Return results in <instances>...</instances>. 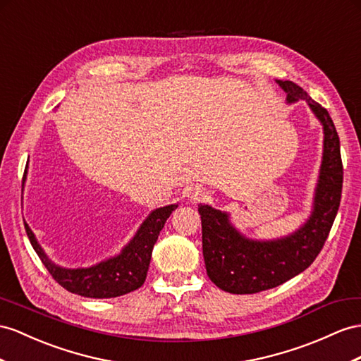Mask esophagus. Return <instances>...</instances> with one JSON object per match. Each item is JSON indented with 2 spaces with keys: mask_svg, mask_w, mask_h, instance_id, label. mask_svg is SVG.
I'll use <instances>...</instances> for the list:
<instances>
[{
  "mask_svg": "<svg viewBox=\"0 0 361 361\" xmlns=\"http://www.w3.org/2000/svg\"><path fill=\"white\" fill-rule=\"evenodd\" d=\"M206 195H207L206 189L201 186H193L188 190V200L192 202V204H197V202L202 201L206 198Z\"/></svg>",
  "mask_w": 361,
  "mask_h": 361,
  "instance_id": "obj_1",
  "label": "esophagus"
}]
</instances>
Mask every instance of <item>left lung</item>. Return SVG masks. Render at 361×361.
<instances>
[{
    "instance_id": "1",
    "label": "left lung",
    "mask_w": 361,
    "mask_h": 361,
    "mask_svg": "<svg viewBox=\"0 0 361 361\" xmlns=\"http://www.w3.org/2000/svg\"><path fill=\"white\" fill-rule=\"evenodd\" d=\"M286 104L305 100L323 128V152L311 214L293 233L276 239L248 238L233 226L230 214L200 204L202 256L210 281L232 294L274 288L305 271L320 253L334 223L341 198L343 166L340 140L328 111L291 80H276Z\"/></svg>"
}]
</instances>
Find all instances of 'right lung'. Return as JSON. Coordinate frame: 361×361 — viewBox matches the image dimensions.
<instances>
[{"instance_id": "right-lung-1", "label": "right lung", "mask_w": 361, "mask_h": 361, "mask_svg": "<svg viewBox=\"0 0 361 361\" xmlns=\"http://www.w3.org/2000/svg\"><path fill=\"white\" fill-rule=\"evenodd\" d=\"M27 169L29 164L25 166L23 188L27 178ZM177 207L178 202L152 210L120 253L91 267H78V269H67L53 262L44 252L29 224L24 223V227L36 255L61 286L84 298L109 299L131 293L143 285L149 269L154 244L159 239L166 219Z\"/></svg>"}]
</instances>
